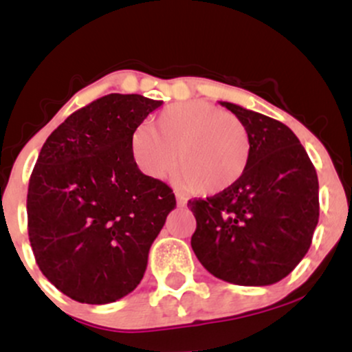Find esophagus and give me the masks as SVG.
<instances>
[{
  "label": "esophagus",
  "mask_w": 352,
  "mask_h": 352,
  "mask_svg": "<svg viewBox=\"0 0 352 352\" xmlns=\"http://www.w3.org/2000/svg\"><path fill=\"white\" fill-rule=\"evenodd\" d=\"M175 199H177V205H179V207H185V205H187V199H185L184 195H180V193H177Z\"/></svg>",
  "instance_id": "1"
}]
</instances>
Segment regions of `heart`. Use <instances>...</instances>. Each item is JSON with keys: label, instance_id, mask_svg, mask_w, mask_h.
<instances>
[{"label": "heart", "instance_id": "1", "mask_svg": "<svg viewBox=\"0 0 352 352\" xmlns=\"http://www.w3.org/2000/svg\"><path fill=\"white\" fill-rule=\"evenodd\" d=\"M177 182L199 195H218L240 182L252 159V137L243 120L207 100H184L159 112L131 137L139 170L162 179L172 168Z\"/></svg>", "mask_w": 352, "mask_h": 352}]
</instances>
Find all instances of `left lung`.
<instances>
[{
    "mask_svg": "<svg viewBox=\"0 0 352 352\" xmlns=\"http://www.w3.org/2000/svg\"><path fill=\"white\" fill-rule=\"evenodd\" d=\"M220 104L248 127L252 159L227 192L188 201L197 218L192 248L220 280L268 286L308 253L319 218L318 175L292 129L236 104Z\"/></svg>",
    "mask_w": 352,
    "mask_h": 352,
    "instance_id": "obj_1",
    "label": "left lung"
}]
</instances>
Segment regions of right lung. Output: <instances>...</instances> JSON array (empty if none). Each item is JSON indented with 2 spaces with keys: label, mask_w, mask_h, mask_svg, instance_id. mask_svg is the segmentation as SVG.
I'll list each match as a JSON object with an SVG mask.
<instances>
[{
  "label": "right lung",
  "mask_w": 352,
  "mask_h": 352,
  "mask_svg": "<svg viewBox=\"0 0 352 352\" xmlns=\"http://www.w3.org/2000/svg\"><path fill=\"white\" fill-rule=\"evenodd\" d=\"M162 100L109 94L47 137L28 188V232L44 276L71 300L107 305L134 292L175 208L164 182L139 170L131 137Z\"/></svg>",
  "instance_id": "1"
}]
</instances>
